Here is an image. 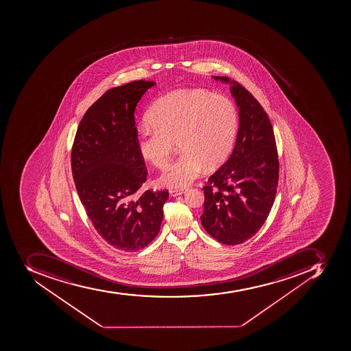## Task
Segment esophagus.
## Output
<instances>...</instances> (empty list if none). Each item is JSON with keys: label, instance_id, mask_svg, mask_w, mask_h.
Returning a JSON list of instances; mask_svg holds the SVG:
<instances>
[{"label": "esophagus", "instance_id": "obj_1", "mask_svg": "<svg viewBox=\"0 0 351 351\" xmlns=\"http://www.w3.org/2000/svg\"><path fill=\"white\" fill-rule=\"evenodd\" d=\"M184 192H186L184 189H171V190H170L171 197H178V195H181V194L184 193Z\"/></svg>", "mask_w": 351, "mask_h": 351}]
</instances>
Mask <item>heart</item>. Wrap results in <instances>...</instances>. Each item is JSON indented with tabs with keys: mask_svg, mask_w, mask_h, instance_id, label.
<instances>
[{
	"mask_svg": "<svg viewBox=\"0 0 351 351\" xmlns=\"http://www.w3.org/2000/svg\"><path fill=\"white\" fill-rule=\"evenodd\" d=\"M152 125L138 134L140 157L156 168L169 162L178 141L181 154L159 178L161 186L183 188L206 168H217L233 148L239 112L230 98L202 88L177 89L165 95L147 114Z\"/></svg>",
	"mask_w": 351,
	"mask_h": 351,
	"instance_id": "1",
	"label": "heart"
}]
</instances>
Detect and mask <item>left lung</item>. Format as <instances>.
Instances as JSON below:
<instances>
[{
    "label": "left lung",
    "instance_id": "1",
    "mask_svg": "<svg viewBox=\"0 0 351 351\" xmlns=\"http://www.w3.org/2000/svg\"><path fill=\"white\" fill-rule=\"evenodd\" d=\"M214 78L231 83L239 127L231 156L203 186L201 223L219 242L237 245L265 223L276 195L280 162L271 120L256 98L237 82Z\"/></svg>",
    "mask_w": 351,
    "mask_h": 351
}]
</instances>
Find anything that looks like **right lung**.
Listing matches in <instances>:
<instances>
[{
  "label": "right lung",
  "mask_w": 351,
  "mask_h": 351,
  "mask_svg": "<svg viewBox=\"0 0 351 351\" xmlns=\"http://www.w3.org/2000/svg\"><path fill=\"white\" fill-rule=\"evenodd\" d=\"M152 80L106 91L80 120L71 148L78 197L100 237L114 248L137 252L157 237L169 192L140 188L147 180L137 150L134 110Z\"/></svg>",
  "instance_id": "right-lung-1"
}]
</instances>
